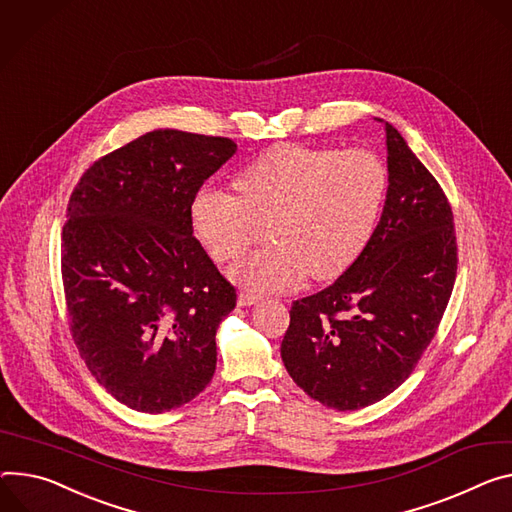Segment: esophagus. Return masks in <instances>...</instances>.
I'll return each instance as SVG.
<instances>
[{
	"label": "esophagus",
	"mask_w": 512,
	"mask_h": 512,
	"mask_svg": "<svg viewBox=\"0 0 512 512\" xmlns=\"http://www.w3.org/2000/svg\"><path fill=\"white\" fill-rule=\"evenodd\" d=\"M257 302H259V296H257V294H251V292H241L239 298H237V304L243 306V308L253 306V304H257Z\"/></svg>",
	"instance_id": "1"
}]
</instances>
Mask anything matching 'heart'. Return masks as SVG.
<instances>
[{
    "instance_id": "obj_1",
    "label": "heart",
    "mask_w": 512,
    "mask_h": 512,
    "mask_svg": "<svg viewBox=\"0 0 512 512\" xmlns=\"http://www.w3.org/2000/svg\"><path fill=\"white\" fill-rule=\"evenodd\" d=\"M388 183V167L374 151L277 145L237 175V196L200 190L192 224L218 263L239 259L269 224L275 243L230 269L249 290H286L308 273L329 282L367 249Z\"/></svg>"
}]
</instances>
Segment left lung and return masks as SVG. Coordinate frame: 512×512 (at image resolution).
I'll list each match as a JSON object with an SVG mask.
<instances>
[{
	"instance_id": "8db88e82",
	"label": "left lung",
	"mask_w": 512,
	"mask_h": 512,
	"mask_svg": "<svg viewBox=\"0 0 512 512\" xmlns=\"http://www.w3.org/2000/svg\"><path fill=\"white\" fill-rule=\"evenodd\" d=\"M386 130L388 196L361 257L322 292L296 300L282 341L292 380L335 410L392 394L437 333L453 292V214L402 134Z\"/></svg>"
}]
</instances>
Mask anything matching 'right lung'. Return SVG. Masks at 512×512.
Instances as JSON below:
<instances>
[{"mask_svg":"<svg viewBox=\"0 0 512 512\" xmlns=\"http://www.w3.org/2000/svg\"><path fill=\"white\" fill-rule=\"evenodd\" d=\"M237 145L157 128L79 179L61 269L75 345L132 410L194 400L216 369V331L237 294L194 237L192 202Z\"/></svg>","mask_w":512,"mask_h":512,"instance_id":"1","label":"right lung"}]
</instances>
